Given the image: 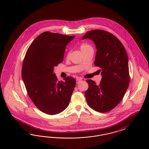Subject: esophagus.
<instances>
[{
  "label": "esophagus",
  "instance_id": "esophagus-1",
  "mask_svg": "<svg viewBox=\"0 0 149 149\" xmlns=\"http://www.w3.org/2000/svg\"><path fill=\"white\" fill-rule=\"evenodd\" d=\"M82 81V79H80V78H77V84H78V83H79L80 81Z\"/></svg>",
  "mask_w": 149,
  "mask_h": 149
}]
</instances>
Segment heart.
Instances as JSON below:
<instances>
[{"label":"heart","mask_w":149,"mask_h":149,"mask_svg":"<svg viewBox=\"0 0 149 149\" xmlns=\"http://www.w3.org/2000/svg\"><path fill=\"white\" fill-rule=\"evenodd\" d=\"M80 49L83 52H85V51H86V50H88L89 49H92V47H91V45H89L88 44L82 43L80 46Z\"/></svg>","instance_id":"obj_1"}]
</instances>
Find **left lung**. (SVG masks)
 Here are the masks:
<instances>
[{"label": "left lung", "mask_w": 149, "mask_h": 149, "mask_svg": "<svg viewBox=\"0 0 149 149\" xmlns=\"http://www.w3.org/2000/svg\"><path fill=\"white\" fill-rule=\"evenodd\" d=\"M94 43L97 52L94 65L98 66L102 80L99 85L91 79L86 81L88 104L94 110L104 113L117 106L127 90L130 83L127 54L120 41L112 33L100 29L88 31L82 40Z\"/></svg>", "instance_id": "1"}]
</instances>
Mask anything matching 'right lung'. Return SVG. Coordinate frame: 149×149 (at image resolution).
<instances>
[{
	"instance_id": "right-lung-1",
	"label": "right lung",
	"mask_w": 149,
	"mask_h": 149,
	"mask_svg": "<svg viewBox=\"0 0 149 149\" xmlns=\"http://www.w3.org/2000/svg\"><path fill=\"white\" fill-rule=\"evenodd\" d=\"M74 37L45 32L36 38L26 54L22 78L29 98L45 113H60L69 104L76 80L68 77L57 81L54 68L63 62L66 46Z\"/></svg>"
}]
</instances>
